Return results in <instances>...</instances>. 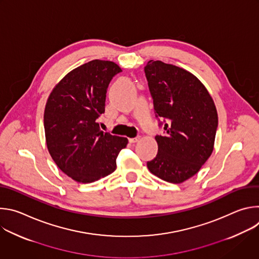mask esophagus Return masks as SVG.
<instances>
[{"label":"esophagus","mask_w":259,"mask_h":259,"mask_svg":"<svg viewBox=\"0 0 259 259\" xmlns=\"http://www.w3.org/2000/svg\"><path fill=\"white\" fill-rule=\"evenodd\" d=\"M139 139H140L139 136H137V137H135V138H129V142H130V143H135V142L139 141Z\"/></svg>","instance_id":"34e87169"}]
</instances>
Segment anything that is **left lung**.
Returning <instances> with one entry per match:
<instances>
[{
	"mask_svg": "<svg viewBox=\"0 0 259 259\" xmlns=\"http://www.w3.org/2000/svg\"><path fill=\"white\" fill-rule=\"evenodd\" d=\"M156 117L164 135H157L158 154L147 162L159 178L181 183L193 177L213 152L218 125L212 97L190 71L160 60L144 66Z\"/></svg>",
	"mask_w": 259,
	"mask_h": 259,
	"instance_id": "obj_1",
	"label": "left lung"
}]
</instances>
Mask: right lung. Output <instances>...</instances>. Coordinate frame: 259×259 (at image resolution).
<instances>
[{
	"label": "right lung",
	"mask_w": 259,
	"mask_h": 259,
	"mask_svg": "<svg viewBox=\"0 0 259 259\" xmlns=\"http://www.w3.org/2000/svg\"><path fill=\"white\" fill-rule=\"evenodd\" d=\"M121 67L108 60H91L72 69L50 93L44 113L50 156L67 176L82 183L113 173L128 139L100 130L106 90Z\"/></svg>",
	"instance_id": "add662e5"
}]
</instances>
